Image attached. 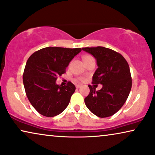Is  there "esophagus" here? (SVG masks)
I'll use <instances>...</instances> for the list:
<instances>
[{"instance_id":"1","label":"esophagus","mask_w":155,"mask_h":155,"mask_svg":"<svg viewBox=\"0 0 155 155\" xmlns=\"http://www.w3.org/2000/svg\"><path fill=\"white\" fill-rule=\"evenodd\" d=\"M80 87H81V85H80V84H77V85H76V88L77 89H79Z\"/></svg>"}]
</instances>
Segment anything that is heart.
<instances>
[{
  "instance_id": "obj_1",
  "label": "heart",
  "mask_w": 155,
  "mask_h": 155,
  "mask_svg": "<svg viewBox=\"0 0 155 155\" xmlns=\"http://www.w3.org/2000/svg\"><path fill=\"white\" fill-rule=\"evenodd\" d=\"M91 57H92L91 56H84L83 60H84V61L85 60H87V59H88V58H91ZM78 80H79L80 81H83V80H84V78H82V77H80V78H78Z\"/></svg>"
}]
</instances>
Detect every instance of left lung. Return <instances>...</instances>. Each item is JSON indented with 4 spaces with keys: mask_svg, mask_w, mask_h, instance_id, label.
Returning <instances> with one entry per match:
<instances>
[{
    "mask_svg": "<svg viewBox=\"0 0 155 155\" xmlns=\"http://www.w3.org/2000/svg\"><path fill=\"white\" fill-rule=\"evenodd\" d=\"M82 50L97 60L98 68L93 75L92 84H102L98 91L94 85H88L90 92L84 103L94 115L109 117L123 107L130 94L132 79L128 63L121 54L110 48L97 46Z\"/></svg>",
    "mask_w": 155,
    "mask_h": 155,
    "instance_id": "obj_1",
    "label": "left lung"
}]
</instances>
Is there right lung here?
<instances>
[{"instance_id": "1", "label": "right lung", "mask_w": 155, "mask_h": 155, "mask_svg": "<svg viewBox=\"0 0 155 155\" xmlns=\"http://www.w3.org/2000/svg\"><path fill=\"white\" fill-rule=\"evenodd\" d=\"M81 51L80 48L46 47L28 58L23 73V84L29 101L40 114L54 117L68 107L75 86L71 82L61 86L56 84V81Z\"/></svg>"}]
</instances>
